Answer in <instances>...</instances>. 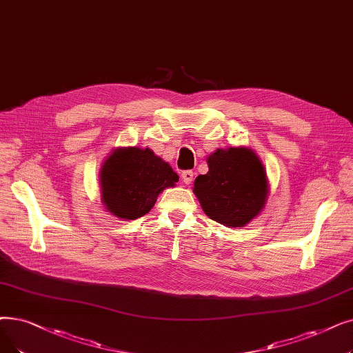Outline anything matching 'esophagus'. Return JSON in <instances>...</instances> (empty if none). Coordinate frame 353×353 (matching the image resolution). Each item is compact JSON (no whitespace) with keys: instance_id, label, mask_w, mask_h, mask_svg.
Masks as SVG:
<instances>
[{"instance_id":"1","label":"esophagus","mask_w":353,"mask_h":353,"mask_svg":"<svg viewBox=\"0 0 353 353\" xmlns=\"http://www.w3.org/2000/svg\"><path fill=\"white\" fill-rule=\"evenodd\" d=\"M193 176H194V173L192 170H185L181 173V179L186 183V185H190V183L193 181Z\"/></svg>"}]
</instances>
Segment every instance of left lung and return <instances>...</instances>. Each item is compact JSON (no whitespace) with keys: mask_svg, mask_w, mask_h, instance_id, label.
Here are the masks:
<instances>
[{"mask_svg":"<svg viewBox=\"0 0 353 353\" xmlns=\"http://www.w3.org/2000/svg\"><path fill=\"white\" fill-rule=\"evenodd\" d=\"M209 172L194 180V194L203 212L226 226H245L263 210L268 185L264 165L248 148L216 150L208 159Z\"/></svg>","mask_w":353,"mask_h":353,"instance_id":"8db88e82","label":"left lung"}]
</instances>
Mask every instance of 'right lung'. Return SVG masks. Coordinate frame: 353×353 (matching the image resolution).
I'll return each instance as SVG.
<instances>
[{"mask_svg":"<svg viewBox=\"0 0 353 353\" xmlns=\"http://www.w3.org/2000/svg\"><path fill=\"white\" fill-rule=\"evenodd\" d=\"M102 202L112 214L124 219L144 216L157 196L179 181L173 168L150 148H119L101 168Z\"/></svg>","mask_w":353,"mask_h":353,"instance_id":"1","label":"right lung"}]
</instances>
